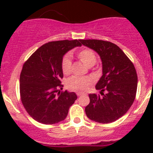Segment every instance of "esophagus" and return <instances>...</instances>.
<instances>
[{"instance_id":"esophagus-1","label":"esophagus","mask_w":153,"mask_h":153,"mask_svg":"<svg viewBox=\"0 0 153 153\" xmlns=\"http://www.w3.org/2000/svg\"><path fill=\"white\" fill-rule=\"evenodd\" d=\"M84 94L83 93H82V92H78V93H77V95L78 96H82V95H83Z\"/></svg>"}]
</instances>
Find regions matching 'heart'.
<instances>
[{
    "label": "heart",
    "mask_w": 153,
    "mask_h": 153,
    "mask_svg": "<svg viewBox=\"0 0 153 153\" xmlns=\"http://www.w3.org/2000/svg\"><path fill=\"white\" fill-rule=\"evenodd\" d=\"M77 57L87 67L95 64L97 56L91 49H82L77 52ZM62 71L64 74H70L71 71V60L69 56H64L62 59ZM92 80L87 77H71L67 82V88L74 91H85L90 87Z\"/></svg>",
    "instance_id": "b5f03b06"
}]
</instances>
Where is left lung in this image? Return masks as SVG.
Segmentation results:
<instances>
[{"label":"left lung","instance_id":"8db88e82","mask_svg":"<svg viewBox=\"0 0 153 153\" xmlns=\"http://www.w3.org/2000/svg\"><path fill=\"white\" fill-rule=\"evenodd\" d=\"M82 45L100 56L102 75L95 86L102 97L90 94V103L85 108L86 116L102 124L114 122L126 114L135 99L137 88L136 69L123 51L111 42L80 39ZM105 90L107 93L103 94Z\"/></svg>","mask_w":153,"mask_h":153}]
</instances>
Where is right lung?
<instances>
[{"label":"right lung","instance_id":"add662e5","mask_svg":"<svg viewBox=\"0 0 153 153\" xmlns=\"http://www.w3.org/2000/svg\"><path fill=\"white\" fill-rule=\"evenodd\" d=\"M79 41L49 42L37 49L23 66L20 98L26 111L38 122L52 125L63 121L77 99L74 92L60 93L58 88L62 86V58L70 50L81 47Z\"/></svg>","mask_w":153,"mask_h":153}]
</instances>
